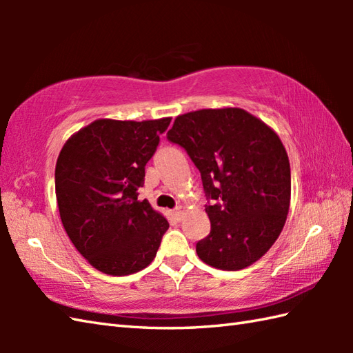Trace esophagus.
<instances>
[{
	"label": "esophagus",
	"instance_id": "esophagus-1",
	"mask_svg": "<svg viewBox=\"0 0 353 353\" xmlns=\"http://www.w3.org/2000/svg\"><path fill=\"white\" fill-rule=\"evenodd\" d=\"M183 212H185V208H183V206H177V208L174 209V215H176V219L181 220V219H182V215H183Z\"/></svg>",
	"mask_w": 353,
	"mask_h": 353
}]
</instances>
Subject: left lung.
<instances>
[{
  "instance_id": "1",
  "label": "left lung",
  "mask_w": 353,
  "mask_h": 353,
  "mask_svg": "<svg viewBox=\"0 0 353 353\" xmlns=\"http://www.w3.org/2000/svg\"><path fill=\"white\" fill-rule=\"evenodd\" d=\"M167 138L199 168L211 232L196 245L208 265H252L281 235L291 199L288 154L279 137L238 108L179 115Z\"/></svg>"
}]
</instances>
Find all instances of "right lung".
<instances>
[{"instance_id": "1", "label": "right lung", "mask_w": 353, "mask_h": 353, "mask_svg": "<svg viewBox=\"0 0 353 353\" xmlns=\"http://www.w3.org/2000/svg\"><path fill=\"white\" fill-rule=\"evenodd\" d=\"M171 118L97 119L65 142L56 163V197L72 244L89 264L112 276L145 268L168 221L139 200L145 165Z\"/></svg>"}]
</instances>
